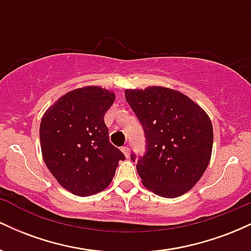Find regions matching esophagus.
<instances>
[{"instance_id": "esophagus-1", "label": "esophagus", "mask_w": 251, "mask_h": 251, "mask_svg": "<svg viewBox=\"0 0 251 251\" xmlns=\"http://www.w3.org/2000/svg\"><path fill=\"white\" fill-rule=\"evenodd\" d=\"M122 151H123V153L125 154V157H126V158H128V157H129V149L127 148V146H123V148H122Z\"/></svg>"}]
</instances>
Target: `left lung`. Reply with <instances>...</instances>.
Wrapping results in <instances>:
<instances>
[{
  "mask_svg": "<svg viewBox=\"0 0 251 251\" xmlns=\"http://www.w3.org/2000/svg\"><path fill=\"white\" fill-rule=\"evenodd\" d=\"M125 97L145 132L146 151L137 162L144 186L165 198L188 192L211 158L214 129L209 116L171 88L126 89ZM131 159L135 162V154Z\"/></svg>",
  "mask_w": 251,
  "mask_h": 251,
  "instance_id": "left-lung-1",
  "label": "left lung"
}]
</instances>
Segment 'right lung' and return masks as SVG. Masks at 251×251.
Wrapping results in <instances>:
<instances>
[{"label": "right lung", "instance_id": "add662e5", "mask_svg": "<svg viewBox=\"0 0 251 251\" xmlns=\"http://www.w3.org/2000/svg\"><path fill=\"white\" fill-rule=\"evenodd\" d=\"M113 92L76 88L57 99L40 124L42 157L62 188L76 196H91L109 185L125 155L109 143L105 113Z\"/></svg>", "mask_w": 251, "mask_h": 251}]
</instances>
